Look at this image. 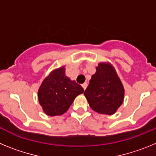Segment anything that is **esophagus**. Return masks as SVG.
I'll return each mask as SVG.
<instances>
[{"mask_svg":"<svg viewBox=\"0 0 156 156\" xmlns=\"http://www.w3.org/2000/svg\"><path fill=\"white\" fill-rule=\"evenodd\" d=\"M82 87H83V88L84 89V90H86L87 87V83H83Z\"/></svg>","mask_w":156,"mask_h":156,"instance_id":"esophagus-1","label":"esophagus"}]
</instances>
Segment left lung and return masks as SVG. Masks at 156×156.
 <instances>
[{
  "mask_svg": "<svg viewBox=\"0 0 156 156\" xmlns=\"http://www.w3.org/2000/svg\"><path fill=\"white\" fill-rule=\"evenodd\" d=\"M83 94L94 111L112 115L123 102L124 87L113 66L100 62Z\"/></svg>",
  "mask_w": 156,
  "mask_h": 156,
  "instance_id": "1",
  "label": "left lung"
}]
</instances>
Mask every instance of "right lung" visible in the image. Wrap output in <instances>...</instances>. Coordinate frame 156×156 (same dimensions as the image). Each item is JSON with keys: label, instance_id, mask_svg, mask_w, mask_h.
<instances>
[{"label": "right lung", "instance_id": "add662e5", "mask_svg": "<svg viewBox=\"0 0 156 156\" xmlns=\"http://www.w3.org/2000/svg\"><path fill=\"white\" fill-rule=\"evenodd\" d=\"M83 91L80 85L66 76L63 66L51 72L43 80L38 90V100L45 114L61 115L68 111L74 99Z\"/></svg>", "mask_w": 156, "mask_h": 156}]
</instances>
